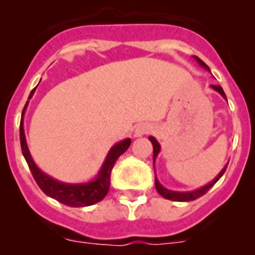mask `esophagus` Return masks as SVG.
<instances>
[{
  "label": "esophagus",
  "mask_w": 255,
  "mask_h": 255,
  "mask_svg": "<svg viewBox=\"0 0 255 255\" xmlns=\"http://www.w3.org/2000/svg\"><path fill=\"white\" fill-rule=\"evenodd\" d=\"M152 131V128H150L149 125H147V124H140V125H138L136 128H135L134 130V136H143V135L148 134V132Z\"/></svg>",
  "instance_id": "1"
}]
</instances>
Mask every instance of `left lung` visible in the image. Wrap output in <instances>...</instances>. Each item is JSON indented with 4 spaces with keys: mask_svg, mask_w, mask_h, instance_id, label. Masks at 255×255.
<instances>
[{
    "mask_svg": "<svg viewBox=\"0 0 255 255\" xmlns=\"http://www.w3.org/2000/svg\"><path fill=\"white\" fill-rule=\"evenodd\" d=\"M195 60L198 61V64L200 65V66H203L204 69L208 70L209 71V67L207 66L206 64H204L203 61L200 60L199 57H195ZM213 89H215L216 92H218V93L221 94V96L224 97L225 100H226V94H225L224 89L221 88V85H211ZM149 140L152 141L153 144V164H154L155 162V158H157V155H158L159 150H161V145H159V143L157 140H155L153 136H149ZM227 166H225L224 168H222V171H221L220 173H218L217 176L215 177V179L212 180L209 184H207V185L202 186V188L197 189V190H193V191H172V190H168V189L163 188V186L159 184V181L157 180V177L154 179V184H155V189H157V191H158L159 194L162 195L163 198H166V199H170V200H173V202H189V200H195L198 199V198H200L202 195H204L207 193V191L209 190V189L212 188V186L215 185L216 182L218 181V180L221 179V176L224 175L225 171H226Z\"/></svg>",
    "mask_w": 255,
    "mask_h": 255,
    "instance_id": "obj_1",
    "label": "left lung"
}]
</instances>
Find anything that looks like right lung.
Masks as SVG:
<instances>
[{"mask_svg":"<svg viewBox=\"0 0 255 255\" xmlns=\"http://www.w3.org/2000/svg\"><path fill=\"white\" fill-rule=\"evenodd\" d=\"M35 88L30 92L28 102H26L25 107L22 110L21 121H20V144H21V152L22 155H24V158H25L26 163H28L29 168H30L31 175L34 177L35 182H37L38 186H39L40 190L43 191L44 194L58 200L60 203L65 204V206L88 207L92 206V204L98 203L108 193V189H110V179H111V171L114 168L115 163H116L117 158L123 153L126 152V149L130 147L131 140L128 138L125 140L119 141L117 144H115L114 147L110 149V152H108L101 171L98 172L96 179L92 180V181L84 182V184H66V182L57 181L53 177L48 176L44 172H42L37 167V164L34 163V161L31 158L28 145H26L25 134H24V121H22V119H24V114H25L29 100L34 94Z\"/></svg>","mask_w":255,"mask_h":255,"instance_id":"right-lung-1","label":"right lung"}]
</instances>
